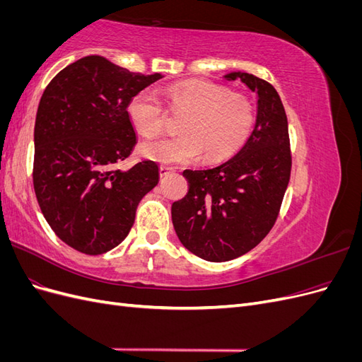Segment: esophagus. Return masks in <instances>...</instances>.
I'll return each instance as SVG.
<instances>
[{
  "instance_id": "obj_1",
  "label": "esophagus",
  "mask_w": 362,
  "mask_h": 362,
  "mask_svg": "<svg viewBox=\"0 0 362 362\" xmlns=\"http://www.w3.org/2000/svg\"><path fill=\"white\" fill-rule=\"evenodd\" d=\"M175 169L169 168V166H160V177H166V175L172 173Z\"/></svg>"
}]
</instances>
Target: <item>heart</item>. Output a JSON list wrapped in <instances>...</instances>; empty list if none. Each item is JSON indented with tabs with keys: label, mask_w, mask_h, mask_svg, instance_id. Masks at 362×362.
I'll return each instance as SVG.
<instances>
[{
	"label": "heart",
	"mask_w": 362,
	"mask_h": 362,
	"mask_svg": "<svg viewBox=\"0 0 362 362\" xmlns=\"http://www.w3.org/2000/svg\"><path fill=\"white\" fill-rule=\"evenodd\" d=\"M168 93L170 107L189 112L181 124L182 134L144 141L140 145L144 157L161 164H187L205 154L206 161L216 163L235 154L250 136L255 112L245 95L205 80L173 84ZM127 113L131 124L146 137L163 129V104L152 89L131 96Z\"/></svg>",
	"instance_id": "1"
}]
</instances>
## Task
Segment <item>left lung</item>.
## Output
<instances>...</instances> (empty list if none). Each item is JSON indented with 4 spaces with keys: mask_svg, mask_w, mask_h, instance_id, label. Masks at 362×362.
<instances>
[{
    "mask_svg": "<svg viewBox=\"0 0 362 362\" xmlns=\"http://www.w3.org/2000/svg\"><path fill=\"white\" fill-rule=\"evenodd\" d=\"M257 93L255 125L243 148L213 169L184 170L189 192L172 204L185 249L222 262L245 255L275 225L291 172L288 122L275 87L247 72H229Z\"/></svg>",
    "mask_w": 362,
    "mask_h": 362,
    "instance_id": "obj_1",
    "label": "left lung"
}]
</instances>
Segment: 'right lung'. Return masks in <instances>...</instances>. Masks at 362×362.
Returning a JSON list of instances; mask_svg holds the SVG:
<instances>
[{"label":"right lung","instance_id":"obj_1","mask_svg":"<svg viewBox=\"0 0 362 362\" xmlns=\"http://www.w3.org/2000/svg\"><path fill=\"white\" fill-rule=\"evenodd\" d=\"M163 78L129 72L101 56L62 69L43 92L35 125L33 184L60 240L87 255L116 247L134 223L137 205L160 180L156 161L128 170L115 164L137 144L128 117L131 96Z\"/></svg>","mask_w":362,"mask_h":362}]
</instances>
